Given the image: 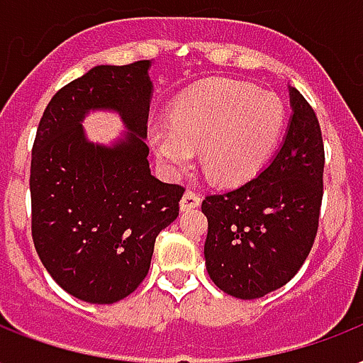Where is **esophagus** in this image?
I'll use <instances>...</instances> for the list:
<instances>
[{"mask_svg": "<svg viewBox=\"0 0 363 363\" xmlns=\"http://www.w3.org/2000/svg\"><path fill=\"white\" fill-rule=\"evenodd\" d=\"M201 201H202L201 195H199L196 191L187 189L184 193V196H182V201H179V206H182V210H191V208L199 206Z\"/></svg>", "mask_w": 363, "mask_h": 363, "instance_id": "1", "label": "esophagus"}]
</instances>
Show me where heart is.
<instances>
[{
  "label": "heart",
  "mask_w": 363,
  "mask_h": 363,
  "mask_svg": "<svg viewBox=\"0 0 363 363\" xmlns=\"http://www.w3.org/2000/svg\"><path fill=\"white\" fill-rule=\"evenodd\" d=\"M286 123L282 100L240 81L216 79L191 89L170 109V128L150 142L168 172L189 167L201 150L202 170L218 184H240L271 159Z\"/></svg>",
  "instance_id": "obj_1"
}]
</instances>
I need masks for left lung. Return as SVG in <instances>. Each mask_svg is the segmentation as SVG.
Wrapping results in <instances>:
<instances>
[{"label": "left lung", "mask_w": 363, "mask_h": 363, "mask_svg": "<svg viewBox=\"0 0 363 363\" xmlns=\"http://www.w3.org/2000/svg\"><path fill=\"white\" fill-rule=\"evenodd\" d=\"M294 115L269 167L246 184L204 196V242L212 282L238 299H257L296 277L318 233L324 142L318 117L291 89Z\"/></svg>", "instance_id": "obj_1"}]
</instances>
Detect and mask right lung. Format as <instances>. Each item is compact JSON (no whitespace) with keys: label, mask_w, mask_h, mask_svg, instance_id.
I'll list each match as a JSON object with an SVG mask.
<instances>
[{"label":"right lung","mask_w":363,"mask_h":363,"mask_svg":"<svg viewBox=\"0 0 363 363\" xmlns=\"http://www.w3.org/2000/svg\"><path fill=\"white\" fill-rule=\"evenodd\" d=\"M150 60L96 66L50 98L32 147V238L67 294L111 305L143 282L157 235L179 213L185 187L150 170ZM117 108L131 134L115 148L84 140L89 108Z\"/></svg>","instance_id":"obj_1"}]
</instances>
